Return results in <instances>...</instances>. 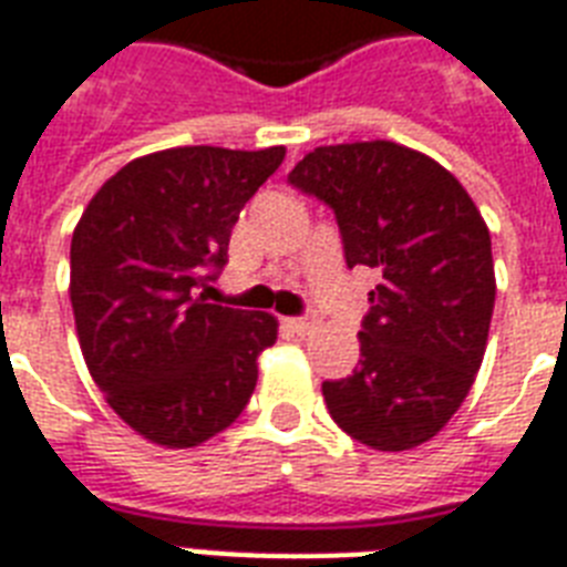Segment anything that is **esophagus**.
Wrapping results in <instances>:
<instances>
[{
  "instance_id": "obj_1",
  "label": "esophagus",
  "mask_w": 567,
  "mask_h": 567,
  "mask_svg": "<svg viewBox=\"0 0 567 567\" xmlns=\"http://www.w3.org/2000/svg\"><path fill=\"white\" fill-rule=\"evenodd\" d=\"M288 327H291L297 336H309L311 329L318 327V315H302V318H291V320H288Z\"/></svg>"
}]
</instances>
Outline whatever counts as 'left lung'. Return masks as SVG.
Here are the masks:
<instances>
[{
	"label": "left lung",
	"mask_w": 567,
	"mask_h": 567,
	"mask_svg": "<svg viewBox=\"0 0 567 567\" xmlns=\"http://www.w3.org/2000/svg\"><path fill=\"white\" fill-rule=\"evenodd\" d=\"M288 185L332 208L347 267H377L362 359L323 382L332 421L373 450L430 441L480 371L494 311L492 235L430 155L391 141L318 146Z\"/></svg>",
	"instance_id": "obj_1"
}]
</instances>
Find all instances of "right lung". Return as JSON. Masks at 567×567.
<instances>
[{
	"instance_id": "right-lung-1",
	"label": "right lung",
	"mask_w": 567,
	"mask_h": 567,
	"mask_svg": "<svg viewBox=\"0 0 567 567\" xmlns=\"http://www.w3.org/2000/svg\"><path fill=\"white\" fill-rule=\"evenodd\" d=\"M282 158V146L144 155L96 190L75 226L70 302L87 371L111 409L162 447L203 444L256 391L276 318L199 291L220 276L238 212Z\"/></svg>"
}]
</instances>
